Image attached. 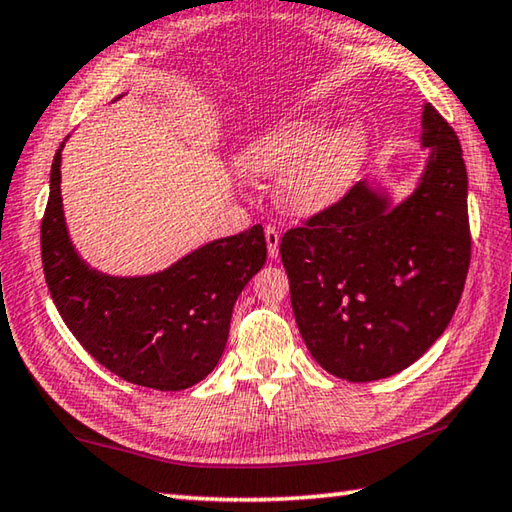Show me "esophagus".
I'll return each mask as SVG.
<instances>
[{
  "label": "esophagus",
  "instance_id": "esophagus-1",
  "mask_svg": "<svg viewBox=\"0 0 512 512\" xmlns=\"http://www.w3.org/2000/svg\"><path fill=\"white\" fill-rule=\"evenodd\" d=\"M264 237H266L268 255L277 257V253H280V230H277L275 225H266V228H264Z\"/></svg>",
  "mask_w": 512,
  "mask_h": 512
}]
</instances>
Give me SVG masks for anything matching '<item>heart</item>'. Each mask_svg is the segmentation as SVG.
Segmentation results:
<instances>
[{
	"label": "heart",
	"instance_id": "heart-1",
	"mask_svg": "<svg viewBox=\"0 0 512 512\" xmlns=\"http://www.w3.org/2000/svg\"><path fill=\"white\" fill-rule=\"evenodd\" d=\"M366 155V135L348 126L325 137L316 121L296 119L275 126L250 146L244 171L250 178L277 180L280 207L311 216L325 212L348 192Z\"/></svg>",
	"mask_w": 512,
	"mask_h": 512
}]
</instances>
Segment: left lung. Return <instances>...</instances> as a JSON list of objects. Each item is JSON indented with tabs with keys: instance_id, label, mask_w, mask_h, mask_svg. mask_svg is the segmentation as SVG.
Wrapping results in <instances>:
<instances>
[{
	"instance_id": "1",
	"label": "left lung",
	"mask_w": 512,
	"mask_h": 512,
	"mask_svg": "<svg viewBox=\"0 0 512 512\" xmlns=\"http://www.w3.org/2000/svg\"><path fill=\"white\" fill-rule=\"evenodd\" d=\"M429 162L415 192L391 207L366 180L284 232L282 264L302 341L329 375L375 381L411 366L452 320L470 268L461 142L427 103Z\"/></svg>"
}]
</instances>
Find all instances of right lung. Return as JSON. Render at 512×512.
Here are the masks:
<instances>
[{
    "label": "right lung",
    "instance_id": "obj_1",
    "mask_svg": "<svg viewBox=\"0 0 512 512\" xmlns=\"http://www.w3.org/2000/svg\"><path fill=\"white\" fill-rule=\"evenodd\" d=\"M60 151L51 162L40 225L51 300L101 366L155 391H183L214 370L228 343L232 307L266 262L262 225L194 250L167 271L110 277L94 271L69 241L60 198Z\"/></svg>",
    "mask_w": 512,
    "mask_h": 512
}]
</instances>
